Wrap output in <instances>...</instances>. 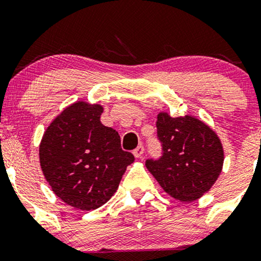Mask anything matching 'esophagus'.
Instances as JSON below:
<instances>
[{
  "mask_svg": "<svg viewBox=\"0 0 261 261\" xmlns=\"http://www.w3.org/2000/svg\"><path fill=\"white\" fill-rule=\"evenodd\" d=\"M133 153H134V155H135V157H136V158H141V157H142V155H143V153H145V147H143L142 145L137 146V147L134 149Z\"/></svg>",
  "mask_w": 261,
  "mask_h": 261,
  "instance_id": "esophagus-1",
  "label": "esophagus"
}]
</instances>
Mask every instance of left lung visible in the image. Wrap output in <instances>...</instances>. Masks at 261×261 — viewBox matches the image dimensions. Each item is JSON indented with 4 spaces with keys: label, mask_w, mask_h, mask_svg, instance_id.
<instances>
[{
    "label": "left lung",
    "mask_w": 261,
    "mask_h": 261,
    "mask_svg": "<svg viewBox=\"0 0 261 261\" xmlns=\"http://www.w3.org/2000/svg\"><path fill=\"white\" fill-rule=\"evenodd\" d=\"M155 126L163 155L146 162L148 172L173 199H200L223 168L224 151L217 133L196 116H172L166 112L157 114Z\"/></svg>",
    "instance_id": "left-lung-1"
}]
</instances>
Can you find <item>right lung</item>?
<instances>
[{"label":"right lung","mask_w":261,"mask_h":261,"mask_svg":"<svg viewBox=\"0 0 261 261\" xmlns=\"http://www.w3.org/2000/svg\"><path fill=\"white\" fill-rule=\"evenodd\" d=\"M103 106L77 100L46 127L39 145L41 172L56 196L92 211L112 199L126 167L135 161L120 136L100 122Z\"/></svg>","instance_id":"1"}]
</instances>
